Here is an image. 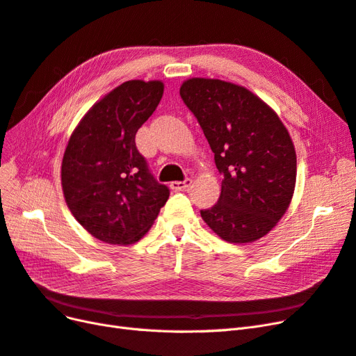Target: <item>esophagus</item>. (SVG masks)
<instances>
[{
	"mask_svg": "<svg viewBox=\"0 0 356 356\" xmlns=\"http://www.w3.org/2000/svg\"><path fill=\"white\" fill-rule=\"evenodd\" d=\"M190 186H191V179H190V178H187V179H184V181H174V182H170V188L175 190V191H182V190L188 188Z\"/></svg>",
	"mask_w": 356,
	"mask_h": 356,
	"instance_id": "34e87169",
	"label": "esophagus"
}]
</instances>
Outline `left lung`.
Listing matches in <instances>:
<instances>
[{
  "mask_svg": "<svg viewBox=\"0 0 356 356\" xmlns=\"http://www.w3.org/2000/svg\"><path fill=\"white\" fill-rule=\"evenodd\" d=\"M181 99L195 114L222 175L221 195L200 215L221 239L248 243L270 232L289 207L294 144L276 113L242 86L190 79Z\"/></svg>",
  "mask_w": 356,
  "mask_h": 356,
  "instance_id": "8db88e82",
  "label": "left lung"
}]
</instances>
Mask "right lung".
<instances>
[{
  "label": "right lung",
  "instance_id": "obj_1",
  "mask_svg": "<svg viewBox=\"0 0 356 356\" xmlns=\"http://www.w3.org/2000/svg\"><path fill=\"white\" fill-rule=\"evenodd\" d=\"M161 96V81H126L96 102L70 138L63 196L75 220L102 242H138L169 199L135 144Z\"/></svg>",
  "mask_w": 356,
  "mask_h": 356
}]
</instances>
